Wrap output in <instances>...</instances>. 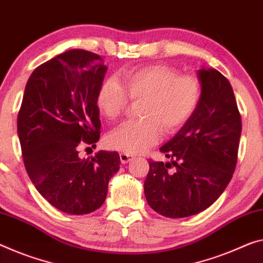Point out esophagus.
<instances>
[{
    "instance_id": "1",
    "label": "esophagus",
    "mask_w": 263,
    "mask_h": 263,
    "mask_svg": "<svg viewBox=\"0 0 263 263\" xmlns=\"http://www.w3.org/2000/svg\"><path fill=\"white\" fill-rule=\"evenodd\" d=\"M119 157H120V161H122V164H127V162H130L133 159V156L126 153H120Z\"/></svg>"
}]
</instances>
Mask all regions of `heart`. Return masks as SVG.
<instances>
[{
	"instance_id": "1",
	"label": "heart",
	"mask_w": 263,
	"mask_h": 263,
	"mask_svg": "<svg viewBox=\"0 0 263 263\" xmlns=\"http://www.w3.org/2000/svg\"><path fill=\"white\" fill-rule=\"evenodd\" d=\"M121 86L116 78H107L96 98L98 110L110 122L126 111L128 101L139 103L138 122L124 124L106 137L107 147L131 154L143 153L164 135L177 133L197 111L201 85L197 78L179 76L162 64H149L124 73Z\"/></svg>"
}]
</instances>
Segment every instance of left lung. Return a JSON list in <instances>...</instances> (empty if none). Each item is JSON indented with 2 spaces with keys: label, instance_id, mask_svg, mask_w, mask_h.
Returning <instances> with one entry per match:
<instances>
[{
  "label": "left lung",
  "instance_id": "8db88e82",
  "mask_svg": "<svg viewBox=\"0 0 263 263\" xmlns=\"http://www.w3.org/2000/svg\"><path fill=\"white\" fill-rule=\"evenodd\" d=\"M197 74L201 85L198 109L160 147L171 161L149 159L144 182L149 207L166 218L205 211L222 194L236 166L242 126L231 83L215 69L201 68Z\"/></svg>",
  "mask_w": 263,
  "mask_h": 263
}]
</instances>
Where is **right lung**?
Returning a JSON list of instances; mask_svg holds the SVG:
<instances>
[{
  "instance_id": "1",
  "label": "right lung",
  "mask_w": 263,
  "mask_h": 263,
  "mask_svg": "<svg viewBox=\"0 0 263 263\" xmlns=\"http://www.w3.org/2000/svg\"><path fill=\"white\" fill-rule=\"evenodd\" d=\"M106 70L101 56L69 50L36 68L24 90L17 117L24 166L42 197L68 214L98 210L119 171L117 152L78 154L99 139L96 98Z\"/></svg>"
}]
</instances>
